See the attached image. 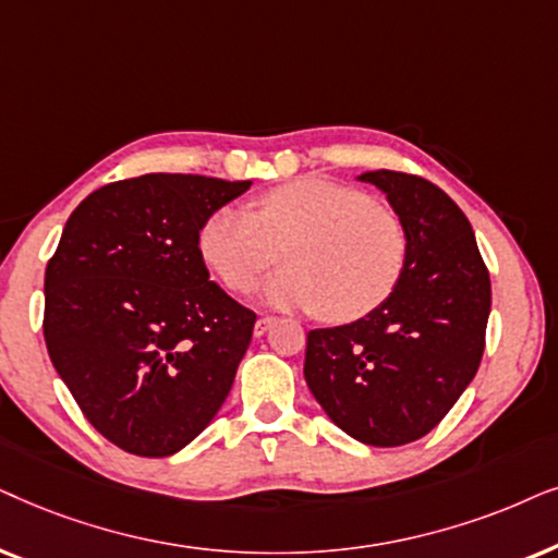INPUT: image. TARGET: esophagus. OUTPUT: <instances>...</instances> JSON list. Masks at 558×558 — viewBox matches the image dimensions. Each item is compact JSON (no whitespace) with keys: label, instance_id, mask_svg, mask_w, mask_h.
Segmentation results:
<instances>
[{"label":"esophagus","instance_id":"esophagus-1","mask_svg":"<svg viewBox=\"0 0 558 558\" xmlns=\"http://www.w3.org/2000/svg\"><path fill=\"white\" fill-rule=\"evenodd\" d=\"M275 324V318L272 316H263V318H257L255 322V337H263V333H267L270 331V326Z\"/></svg>","mask_w":558,"mask_h":558}]
</instances>
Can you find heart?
Returning <instances> with one entry per match:
<instances>
[{"instance_id":"b5f03b06","label":"heart","mask_w":558,"mask_h":558,"mask_svg":"<svg viewBox=\"0 0 558 558\" xmlns=\"http://www.w3.org/2000/svg\"><path fill=\"white\" fill-rule=\"evenodd\" d=\"M204 263L236 293L265 280L270 308L322 311L329 322L365 318L390 299L405 270L408 240L396 214L367 193L324 178H299L263 193L255 214L225 206L198 232Z\"/></svg>"}]
</instances>
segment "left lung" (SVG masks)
I'll use <instances>...</instances> for the list:
<instances>
[{
  "instance_id": "1",
  "label": "left lung",
  "mask_w": 558,
  "mask_h": 558,
  "mask_svg": "<svg viewBox=\"0 0 558 558\" xmlns=\"http://www.w3.org/2000/svg\"><path fill=\"white\" fill-rule=\"evenodd\" d=\"M408 240L405 270L380 308L308 331L306 375L326 415L369 447L426 436L477 375L489 318V272L470 219L426 178L367 170Z\"/></svg>"
}]
</instances>
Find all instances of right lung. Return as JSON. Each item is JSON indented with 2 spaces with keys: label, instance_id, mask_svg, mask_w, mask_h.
Wrapping results in <instances>:
<instances>
[{
  "label": "right lung",
  "instance_id": "obj_1",
  "mask_svg": "<svg viewBox=\"0 0 558 558\" xmlns=\"http://www.w3.org/2000/svg\"><path fill=\"white\" fill-rule=\"evenodd\" d=\"M252 181L150 173L101 185L46 270L50 362L88 423L137 457H170L232 390L255 314L209 280L204 221Z\"/></svg>",
  "mask_w": 558,
  "mask_h": 558
}]
</instances>
